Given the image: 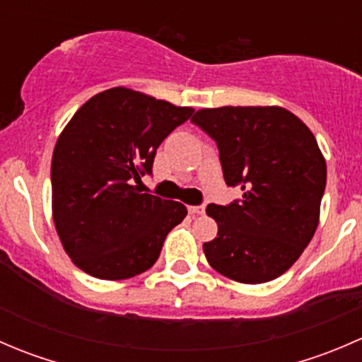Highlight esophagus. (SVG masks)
Listing matches in <instances>:
<instances>
[{
    "label": "esophagus",
    "instance_id": "obj_1",
    "mask_svg": "<svg viewBox=\"0 0 362 362\" xmlns=\"http://www.w3.org/2000/svg\"><path fill=\"white\" fill-rule=\"evenodd\" d=\"M187 210H189V214L191 215H202V214H204V206L202 204V206H187Z\"/></svg>",
    "mask_w": 362,
    "mask_h": 362
}]
</instances>
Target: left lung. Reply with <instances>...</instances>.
Instances as JSON below:
<instances>
[{"label":"left lung","instance_id":"1","mask_svg":"<svg viewBox=\"0 0 362 362\" xmlns=\"http://www.w3.org/2000/svg\"><path fill=\"white\" fill-rule=\"evenodd\" d=\"M191 120L217 141L226 184L243 191L206 206L218 226L203 243L208 264L240 284L275 280L319 226L327 168L315 136L282 107L202 108Z\"/></svg>","mask_w":362,"mask_h":362}]
</instances>
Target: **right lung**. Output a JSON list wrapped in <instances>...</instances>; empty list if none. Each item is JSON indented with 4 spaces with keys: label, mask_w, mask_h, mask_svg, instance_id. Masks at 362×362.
I'll return each mask as SVG.
<instances>
[{
    "label": "right lung",
    "mask_w": 362,
    "mask_h": 362,
    "mask_svg": "<svg viewBox=\"0 0 362 362\" xmlns=\"http://www.w3.org/2000/svg\"><path fill=\"white\" fill-rule=\"evenodd\" d=\"M192 112L127 87L98 93L75 112L54 147L50 180L54 224L76 268L124 280L154 266L187 208L140 192L141 177Z\"/></svg>",
    "instance_id": "add662e5"
}]
</instances>
